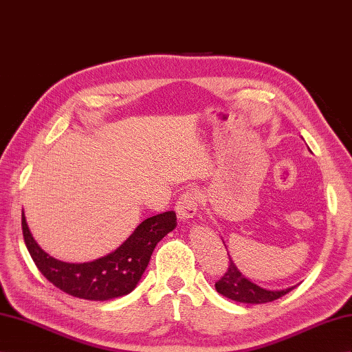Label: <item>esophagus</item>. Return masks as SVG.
I'll list each match as a JSON object with an SVG mask.
<instances>
[{"instance_id": "1", "label": "esophagus", "mask_w": 352, "mask_h": 352, "mask_svg": "<svg viewBox=\"0 0 352 352\" xmlns=\"http://www.w3.org/2000/svg\"><path fill=\"white\" fill-rule=\"evenodd\" d=\"M194 191H188L179 197L176 203V214L180 221L188 222L197 214L198 210V199Z\"/></svg>"}]
</instances>
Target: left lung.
Returning a JSON list of instances; mask_svg holds the SVG:
<instances>
[{
    "instance_id": "obj_1",
    "label": "left lung",
    "mask_w": 352,
    "mask_h": 352,
    "mask_svg": "<svg viewBox=\"0 0 352 352\" xmlns=\"http://www.w3.org/2000/svg\"><path fill=\"white\" fill-rule=\"evenodd\" d=\"M228 256H230V253H228ZM214 287L217 293H221L222 296L232 299L235 302H241V303L272 302L294 289V286L289 289H283V290L263 289L258 286V284L252 283L249 278H245L244 275L239 271V268L235 267V263L231 258H230V268H228L223 277L214 284Z\"/></svg>"
}]
</instances>
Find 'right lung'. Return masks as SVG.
<instances>
[{"mask_svg":"<svg viewBox=\"0 0 352 352\" xmlns=\"http://www.w3.org/2000/svg\"><path fill=\"white\" fill-rule=\"evenodd\" d=\"M176 225L175 212L148 217L117 250L91 262L69 263L54 259L38 245L22 213L25 244L36 268L62 292L87 300H109L135 290L155 245Z\"/></svg>","mask_w":352,"mask_h":352,"instance_id":"add662e5","label":"right lung"}]
</instances>
